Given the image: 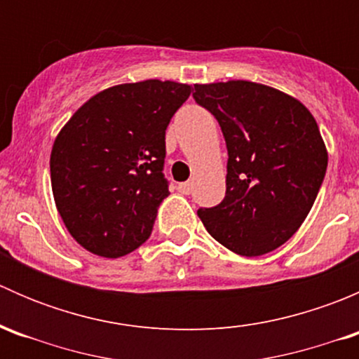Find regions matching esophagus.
I'll return each mask as SVG.
<instances>
[{
    "instance_id": "obj_1",
    "label": "esophagus",
    "mask_w": 359,
    "mask_h": 359,
    "mask_svg": "<svg viewBox=\"0 0 359 359\" xmlns=\"http://www.w3.org/2000/svg\"><path fill=\"white\" fill-rule=\"evenodd\" d=\"M177 189H179V193H182V194H189L191 191H193V184L182 182V184H179V187H177Z\"/></svg>"
}]
</instances>
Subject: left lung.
I'll use <instances>...</instances> for the list:
<instances>
[{"label": "left lung", "instance_id": "left-lung-1", "mask_svg": "<svg viewBox=\"0 0 359 359\" xmlns=\"http://www.w3.org/2000/svg\"><path fill=\"white\" fill-rule=\"evenodd\" d=\"M193 97L219 121L229 156L226 196L198 217L238 255L273 252L302 226L327 173L316 119L287 93L243 79L194 85Z\"/></svg>", "mask_w": 359, "mask_h": 359}]
</instances>
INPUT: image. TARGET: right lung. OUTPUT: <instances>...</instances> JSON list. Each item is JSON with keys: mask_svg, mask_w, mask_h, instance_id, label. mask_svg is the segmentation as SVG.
I'll list each match as a JSON object with an SVG mask.
<instances>
[{"mask_svg": "<svg viewBox=\"0 0 359 359\" xmlns=\"http://www.w3.org/2000/svg\"><path fill=\"white\" fill-rule=\"evenodd\" d=\"M191 86L146 79L93 95L53 142L57 210L88 252L118 259L146 243L168 196L165 132Z\"/></svg>", "mask_w": 359, "mask_h": 359, "instance_id": "obj_1", "label": "right lung"}]
</instances>
